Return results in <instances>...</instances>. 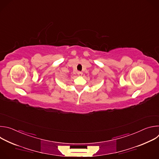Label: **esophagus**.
Instances as JSON below:
<instances>
[{"mask_svg": "<svg viewBox=\"0 0 159 159\" xmlns=\"http://www.w3.org/2000/svg\"><path fill=\"white\" fill-rule=\"evenodd\" d=\"M77 74H78L79 76H82V74H83V73H82V72H77Z\"/></svg>", "mask_w": 159, "mask_h": 159, "instance_id": "34e87169", "label": "esophagus"}]
</instances>
